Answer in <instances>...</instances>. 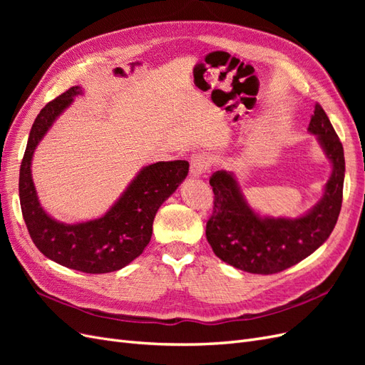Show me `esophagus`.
I'll return each instance as SVG.
<instances>
[{
	"label": "esophagus",
	"instance_id": "34e87169",
	"mask_svg": "<svg viewBox=\"0 0 365 365\" xmlns=\"http://www.w3.org/2000/svg\"><path fill=\"white\" fill-rule=\"evenodd\" d=\"M212 157L207 153H196L190 160V176L192 178H201V176L210 169Z\"/></svg>",
	"mask_w": 365,
	"mask_h": 365
}]
</instances>
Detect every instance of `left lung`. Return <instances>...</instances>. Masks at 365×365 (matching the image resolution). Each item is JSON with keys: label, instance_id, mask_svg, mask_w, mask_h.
I'll return each mask as SVG.
<instances>
[{"label": "left lung", "instance_id": "left-lung-1", "mask_svg": "<svg viewBox=\"0 0 365 365\" xmlns=\"http://www.w3.org/2000/svg\"><path fill=\"white\" fill-rule=\"evenodd\" d=\"M307 132L317 137L332 173L322 200L302 216H262L248 204L233 172L217 170L210 178L215 207L205 236L222 262L251 274H275L311 256L334 231L342 202L344 149L318 103Z\"/></svg>", "mask_w": 365, "mask_h": 365}]
</instances>
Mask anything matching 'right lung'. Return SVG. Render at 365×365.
Listing matches in <instances>:
<instances>
[{
	"instance_id": "1",
	"label": "right lung",
	"mask_w": 365,
	"mask_h": 365,
	"mask_svg": "<svg viewBox=\"0 0 365 365\" xmlns=\"http://www.w3.org/2000/svg\"><path fill=\"white\" fill-rule=\"evenodd\" d=\"M81 94H83L82 88L73 86L41 109L21 163L19 201L30 237L43 256L65 268L105 274L125 268L145 251L158 208L185 180L189 163L176 160L146 165L103 216L86 222H59L39 202L33 184L31 161L54 121Z\"/></svg>"
}]
</instances>
